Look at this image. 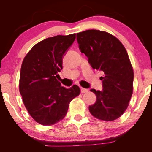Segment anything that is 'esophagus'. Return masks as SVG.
<instances>
[{"instance_id":"esophagus-1","label":"esophagus","mask_w":152,"mask_h":152,"mask_svg":"<svg viewBox=\"0 0 152 152\" xmlns=\"http://www.w3.org/2000/svg\"><path fill=\"white\" fill-rule=\"evenodd\" d=\"M80 91H81L82 93H87V92H88V90L81 87V88H80Z\"/></svg>"}]
</instances>
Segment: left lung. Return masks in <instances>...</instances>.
<instances>
[{"mask_svg":"<svg viewBox=\"0 0 152 152\" xmlns=\"http://www.w3.org/2000/svg\"><path fill=\"white\" fill-rule=\"evenodd\" d=\"M77 40L92 68L104 73L103 90H91L97 99L89 112L99 120H115L127 108L133 91L134 72L127 50L117 38L104 31H82Z\"/></svg>","mask_w":152,"mask_h":152,"instance_id":"left-lung-1","label":"left lung"}]
</instances>
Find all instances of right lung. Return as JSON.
<instances>
[{
  "instance_id": "right-lung-1",
  "label": "right lung",
  "mask_w": 152,
  "mask_h": 152,
  "mask_svg": "<svg viewBox=\"0 0 152 152\" xmlns=\"http://www.w3.org/2000/svg\"><path fill=\"white\" fill-rule=\"evenodd\" d=\"M75 34L56 35L36 44L23 61L20 93L27 111L35 122L51 126L65 117L71 101L80 94L76 85L66 89L57 79L63 56L75 39Z\"/></svg>"
}]
</instances>
